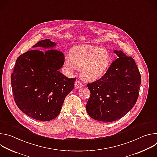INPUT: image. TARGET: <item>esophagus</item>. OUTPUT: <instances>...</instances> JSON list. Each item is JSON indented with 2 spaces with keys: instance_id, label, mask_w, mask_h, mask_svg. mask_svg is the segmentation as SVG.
Returning a JSON list of instances; mask_svg holds the SVG:
<instances>
[{
  "instance_id": "obj_1",
  "label": "esophagus",
  "mask_w": 157,
  "mask_h": 157,
  "mask_svg": "<svg viewBox=\"0 0 157 157\" xmlns=\"http://www.w3.org/2000/svg\"><path fill=\"white\" fill-rule=\"evenodd\" d=\"M75 87L77 88V89L81 88V87L82 86V84L79 81H75Z\"/></svg>"
}]
</instances>
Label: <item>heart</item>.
Returning a JSON list of instances; mask_svg holds the SVG:
<instances>
[{"label": "heart", "instance_id": "b5f03b06", "mask_svg": "<svg viewBox=\"0 0 157 157\" xmlns=\"http://www.w3.org/2000/svg\"><path fill=\"white\" fill-rule=\"evenodd\" d=\"M64 65L70 72L80 68L81 78L88 81L100 78L111 64V57L107 51L99 47L82 45L73 48L64 56Z\"/></svg>", "mask_w": 157, "mask_h": 157}]
</instances>
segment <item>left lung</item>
Segmentation results:
<instances>
[{"label": "left lung", "instance_id": "1", "mask_svg": "<svg viewBox=\"0 0 157 157\" xmlns=\"http://www.w3.org/2000/svg\"><path fill=\"white\" fill-rule=\"evenodd\" d=\"M114 53L119 58L105 75L87 84L91 92L87 113L99 121L113 122L122 118L135 105L139 95L141 76L135 61L122 51Z\"/></svg>", "mask_w": 157, "mask_h": 157}]
</instances>
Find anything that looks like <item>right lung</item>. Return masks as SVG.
Wrapping results in <instances>:
<instances>
[{
  "label": "right lung",
  "instance_id": "right-lung-1",
  "mask_svg": "<svg viewBox=\"0 0 157 157\" xmlns=\"http://www.w3.org/2000/svg\"><path fill=\"white\" fill-rule=\"evenodd\" d=\"M50 39L39 41L32 50L20 55L11 75L14 101L24 114L48 121L59 114L66 96L74 89L76 78H68L59 70L64 64L63 53L55 49Z\"/></svg>",
  "mask_w": 157,
  "mask_h": 157
}]
</instances>
